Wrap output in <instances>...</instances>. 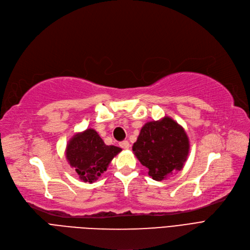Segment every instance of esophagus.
I'll return each mask as SVG.
<instances>
[{"mask_svg":"<svg viewBox=\"0 0 250 250\" xmlns=\"http://www.w3.org/2000/svg\"><path fill=\"white\" fill-rule=\"evenodd\" d=\"M120 146L123 149H128L129 148V143H128V141H123V142L120 143Z\"/></svg>","mask_w":250,"mask_h":250,"instance_id":"34e87169","label":"esophagus"}]
</instances>
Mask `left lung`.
<instances>
[{"label": "left lung", "mask_w": 250, "mask_h": 250, "mask_svg": "<svg viewBox=\"0 0 250 250\" xmlns=\"http://www.w3.org/2000/svg\"><path fill=\"white\" fill-rule=\"evenodd\" d=\"M133 152L149 169V175L161 181L182 169L189 152V140L180 125L165 116L142 127Z\"/></svg>", "instance_id": "left-lung-1"}]
</instances>
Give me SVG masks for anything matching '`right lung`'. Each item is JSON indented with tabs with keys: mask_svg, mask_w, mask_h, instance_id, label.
<instances>
[{
	"mask_svg": "<svg viewBox=\"0 0 250 250\" xmlns=\"http://www.w3.org/2000/svg\"><path fill=\"white\" fill-rule=\"evenodd\" d=\"M121 151L118 147L105 145L95 129L87 128L69 141L65 158L81 180L92 183L106 171L113 157Z\"/></svg>",
	"mask_w": 250,
	"mask_h": 250,
	"instance_id": "obj_1",
	"label": "right lung"
}]
</instances>
